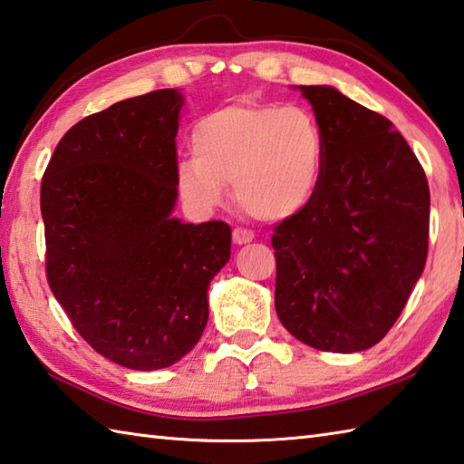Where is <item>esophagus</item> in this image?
I'll return each mask as SVG.
<instances>
[{"mask_svg":"<svg viewBox=\"0 0 464 464\" xmlns=\"http://www.w3.org/2000/svg\"><path fill=\"white\" fill-rule=\"evenodd\" d=\"M254 237H256V235L247 231V229H235L233 231V241L237 243V246H246V243L254 241Z\"/></svg>","mask_w":464,"mask_h":464,"instance_id":"obj_1","label":"esophagus"}]
</instances>
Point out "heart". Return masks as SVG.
Instances as JSON below:
<instances>
[{
    "label": "heart",
    "mask_w": 464,
    "mask_h": 464,
    "mask_svg": "<svg viewBox=\"0 0 464 464\" xmlns=\"http://www.w3.org/2000/svg\"><path fill=\"white\" fill-rule=\"evenodd\" d=\"M195 158L176 170L184 203L221 207L235 184L239 207L261 221H284L313 203L324 174L326 141L298 105L237 103L205 115L190 138Z\"/></svg>",
    "instance_id": "1"
}]
</instances>
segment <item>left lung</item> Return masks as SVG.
I'll list each match as a JSON object with an SVG mask.
<instances>
[{
    "mask_svg": "<svg viewBox=\"0 0 464 464\" xmlns=\"http://www.w3.org/2000/svg\"><path fill=\"white\" fill-rule=\"evenodd\" d=\"M326 141L313 203L276 227V313L308 347L383 339L424 272L430 190L393 123L328 85L296 87Z\"/></svg>",
    "mask_w": 464,
    "mask_h": 464,
    "instance_id": "obj_1",
    "label": "left lung"
}]
</instances>
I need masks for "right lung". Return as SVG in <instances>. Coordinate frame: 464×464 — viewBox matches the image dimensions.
I'll use <instances>...</instances> for the list:
<instances>
[{
    "label": "right lung",
    "mask_w": 464,
    "mask_h": 464,
    "mask_svg": "<svg viewBox=\"0 0 464 464\" xmlns=\"http://www.w3.org/2000/svg\"><path fill=\"white\" fill-rule=\"evenodd\" d=\"M184 97L160 89L92 113L58 141L42 179L50 290L113 363L154 372L195 349L231 227L176 218Z\"/></svg>",
    "instance_id": "right-lung-1"
}]
</instances>
